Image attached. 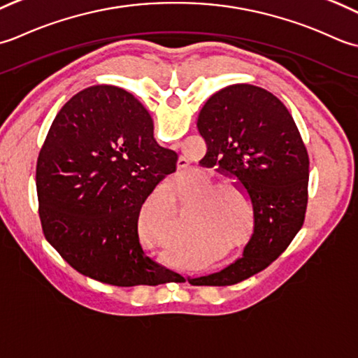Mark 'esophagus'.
Segmentation results:
<instances>
[{"label": "esophagus", "instance_id": "obj_1", "mask_svg": "<svg viewBox=\"0 0 358 358\" xmlns=\"http://www.w3.org/2000/svg\"><path fill=\"white\" fill-rule=\"evenodd\" d=\"M180 160H182V159H180Z\"/></svg>", "mask_w": 358, "mask_h": 358}]
</instances>
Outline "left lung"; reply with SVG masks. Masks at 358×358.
Returning a JSON list of instances; mask_svg holds the SVG:
<instances>
[{
    "label": "left lung",
    "instance_id": "8db88e82",
    "mask_svg": "<svg viewBox=\"0 0 358 358\" xmlns=\"http://www.w3.org/2000/svg\"><path fill=\"white\" fill-rule=\"evenodd\" d=\"M198 129L210 165L235 178L253 206V235L243 258L196 278L199 286H231L272 264L301 230L308 207L309 156L282 101L262 87H224L201 109Z\"/></svg>",
    "mask_w": 358,
    "mask_h": 358
}]
</instances>
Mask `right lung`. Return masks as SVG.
<instances>
[{"label":"right lung","mask_w":358,"mask_h":358,"mask_svg":"<svg viewBox=\"0 0 358 358\" xmlns=\"http://www.w3.org/2000/svg\"><path fill=\"white\" fill-rule=\"evenodd\" d=\"M178 155L159 147L133 94L97 85L58 111L36 162L43 233L68 264L119 287L180 282L145 255L137 222L145 199Z\"/></svg>","instance_id":"right-lung-1"}]
</instances>
